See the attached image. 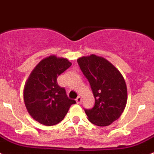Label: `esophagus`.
I'll use <instances>...</instances> for the list:
<instances>
[{
  "mask_svg": "<svg viewBox=\"0 0 154 154\" xmlns=\"http://www.w3.org/2000/svg\"><path fill=\"white\" fill-rule=\"evenodd\" d=\"M76 101H77V103H81V101H82V98L80 97H77V99H76Z\"/></svg>",
  "mask_w": 154,
  "mask_h": 154,
  "instance_id": "esophagus-1",
  "label": "esophagus"
}]
</instances>
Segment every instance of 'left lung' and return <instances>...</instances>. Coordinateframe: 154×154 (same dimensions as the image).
Segmentation results:
<instances>
[{"label": "left lung", "instance_id": "1", "mask_svg": "<svg viewBox=\"0 0 154 154\" xmlns=\"http://www.w3.org/2000/svg\"><path fill=\"white\" fill-rule=\"evenodd\" d=\"M77 63L95 98L94 106L84 109L88 120L100 127L110 125L120 117L127 104L124 77L112 63L96 55L79 58Z\"/></svg>", "mask_w": 154, "mask_h": 154}]
</instances>
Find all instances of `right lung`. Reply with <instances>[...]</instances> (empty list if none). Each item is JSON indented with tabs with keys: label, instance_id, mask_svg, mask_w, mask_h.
Segmentation results:
<instances>
[{
	"label": "right lung",
	"instance_id": "1",
	"mask_svg": "<svg viewBox=\"0 0 154 154\" xmlns=\"http://www.w3.org/2000/svg\"><path fill=\"white\" fill-rule=\"evenodd\" d=\"M70 66L67 59L50 56L41 60L29 77L23 92L24 103L29 114L40 124H57L76 103L57 82L58 76Z\"/></svg>",
	"mask_w": 154,
	"mask_h": 154
}]
</instances>
